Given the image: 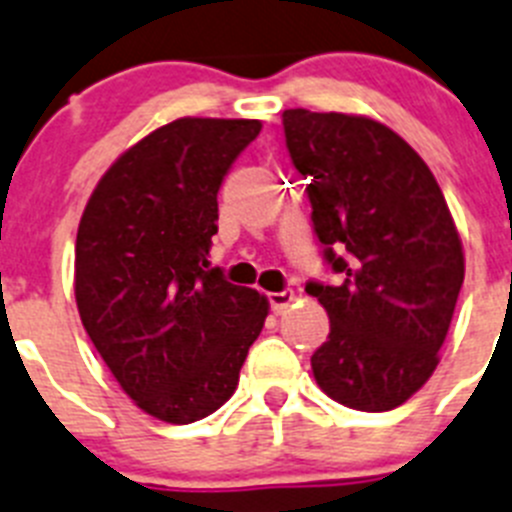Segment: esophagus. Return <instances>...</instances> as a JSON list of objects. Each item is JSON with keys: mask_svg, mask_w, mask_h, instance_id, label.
<instances>
[{"mask_svg": "<svg viewBox=\"0 0 512 512\" xmlns=\"http://www.w3.org/2000/svg\"><path fill=\"white\" fill-rule=\"evenodd\" d=\"M268 301H270V309H273V314H283V311H286L288 306L296 301V293H293V291L268 293Z\"/></svg>", "mask_w": 512, "mask_h": 512, "instance_id": "obj_1", "label": "esophagus"}]
</instances>
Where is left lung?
Listing matches in <instances>:
<instances>
[{"mask_svg":"<svg viewBox=\"0 0 512 512\" xmlns=\"http://www.w3.org/2000/svg\"><path fill=\"white\" fill-rule=\"evenodd\" d=\"M283 128L311 180L324 257L342 275L337 286H306L330 317L314 379L350 410H394L441 361L464 283L456 221L428 164L381 121L293 108Z\"/></svg>","mask_w":512,"mask_h":512,"instance_id":"obj_1","label":"left lung"}]
</instances>
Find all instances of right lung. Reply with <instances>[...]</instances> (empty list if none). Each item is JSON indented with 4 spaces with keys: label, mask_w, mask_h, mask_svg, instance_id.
Listing matches in <instances>:
<instances>
[{
    "label": "right lung",
    "mask_w": 512,
    "mask_h": 512,
    "mask_svg": "<svg viewBox=\"0 0 512 512\" xmlns=\"http://www.w3.org/2000/svg\"><path fill=\"white\" fill-rule=\"evenodd\" d=\"M252 118H177L128 146L84 206L74 296L84 330L146 415L188 425L234 394L268 296L211 270L221 180Z\"/></svg>",
    "instance_id": "1"
}]
</instances>
